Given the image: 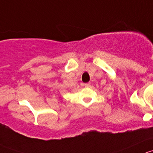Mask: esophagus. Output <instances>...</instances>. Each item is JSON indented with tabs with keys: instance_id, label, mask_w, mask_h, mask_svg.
Masks as SVG:
<instances>
[{
	"instance_id": "34e87169",
	"label": "esophagus",
	"mask_w": 153,
	"mask_h": 153,
	"mask_svg": "<svg viewBox=\"0 0 153 153\" xmlns=\"http://www.w3.org/2000/svg\"><path fill=\"white\" fill-rule=\"evenodd\" d=\"M85 88H90V87H91V83H90V82L85 83Z\"/></svg>"
}]
</instances>
